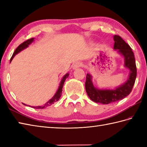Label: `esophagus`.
<instances>
[{
	"label": "esophagus",
	"instance_id": "34e87169",
	"mask_svg": "<svg viewBox=\"0 0 147 147\" xmlns=\"http://www.w3.org/2000/svg\"><path fill=\"white\" fill-rule=\"evenodd\" d=\"M83 65V64L82 63V62H76V63H74L73 65V69H76L80 67H82Z\"/></svg>",
	"mask_w": 147,
	"mask_h": 147
}]
</instances>
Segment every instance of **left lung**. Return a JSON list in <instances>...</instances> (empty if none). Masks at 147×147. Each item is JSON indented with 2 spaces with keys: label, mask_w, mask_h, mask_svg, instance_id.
I'll return each instance as SVG.
<instances>
[{
  "label": "left lung",
  "mask_w": 147,
  "mask_h": 147,
  "mask_svg": "<svg viewBox=\"0 0 147 147\" xmlns=\"http://www.w3.org/2000/svg\"><path fill=\"white\" fill-rule=\"evenodd\" d=\"M114 49L124 57V66L129 69V75L126 82L114 90H99L92 82V77L87 74L85 89L88 96L92 101L102 104H109L123 99L131 92L136 78V66L134 53L131 48L119 35L114 36Z\"/></svg>",
  "instance_id": "left-lung-1"
}]
</instances>
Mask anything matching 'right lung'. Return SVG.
<instances>
[{
  "label": "right lung",
  "instance_id": "add662e5",
  "mask_svg": "<svg viewBox=\"0 0 147 147\" xmlns=\"http://www.w3.org/2000/svg\"><path fill=\"white\" fill-rule=\"evenodd\" d=\"M33 41H34V38H30V39H28V40H26L25 42H24L23 43H22L21 44H20V45H19V46L18 47H17V49L15 50V51H14V52L13 53V54H12V57H11V58L10 62H11V61L12 60V59L14 58V56H15L17 54H18L19 52H20L21 51H23V49L27 48L28 47V45H29L30 44H31V43H32ZM68 76H69V74H68V73H67L66 74H65V75L63 76V78H62V79L61 82V83H60V85H59V88H58V90H57V92L55 93V94L54 95V96H53V97H52L51 100H49L47 102L46 104H45L44 105H42V106H37V107H34V106H32V107H33V108H34V109H44V108H46V107H49V106H51L52 104H54V103H55V102L58 101L59 100V98H60L61 95H62V87H63V85H64V83L65 81V79L67 78ZM24 104V105H26V104ZM29 107H30V105H29Z\"/></svg>",
  "mask_w": 147,
  "mask_h": 147
}]
</instances>
